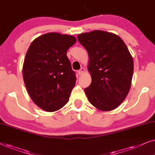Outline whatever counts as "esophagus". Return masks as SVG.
I'll return each instance as SVG.
<instances>
[{
  "instance_id": "34e87169",
  "label": "esophagus",
  "mask_w": 155,
  "mask_h": 155,
  "mask_svg": "<svg viewBox=\"0 0 155 155\" xmlns=\"http://www.w3.org/2000/svg\"><path fill=\"white\" fill-rule=\"evenodd\" d=\"M84 72H85V69H84V68H81V69H79V71H77V73L79 76H81L84 73Z\"/></svg>"
}]
</instances>
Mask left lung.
I'll list each match as a JSON object with an SVG mask.
<instances>
[{"label": "left lung", "mask_w": 155, "mask_h": 155, "mask_svg": "<svg viewBox=\"0 0 155 155\" xmlns=\"http://www.w3.org/2000/svg\"><path fill=\"white\" fill-rule=\"evenodd\" d=\"M89 57L91 84L84 88L93 106L109 111L123 103L128 94L133 74V60L122 39L101 30L78 35Z\"/></svg>", "instance_id": "8db88e82"}]
</instances>
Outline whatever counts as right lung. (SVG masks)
<instances>
[{
  "label": "right lung",
  "instance_id": "1",
  "mask_svg": "<svg viewBox=\"0 0 155 155\" xmlns=\"http://www.w3.org/2000/svg\"><path fill=\"white\" fill-rule=\"evenodd\" d=\"M76 42L72 35L49 32L35 39L27 51L25 84L33 102L43 110H58L69 101L76 77L67 52Z\"/></svg>",
  "mask_w": 155,
  "mask_h": 155
}]
</instances>
